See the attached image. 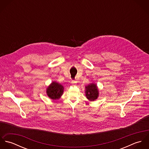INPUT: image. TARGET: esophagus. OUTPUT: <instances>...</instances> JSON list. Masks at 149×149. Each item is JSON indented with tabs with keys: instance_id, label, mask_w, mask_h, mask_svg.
I'll list each match as a JSON object with an SVG mask.
<instances>
[{
	"instance_id": "esophagus-1",
	"label": "esophagus",
	"mask_w": 149,
	"mask_h": 149,
	"mask_svg": "<svg viewBox=\"0 0 149 149\" xmlns=\"http://www.w3.org/2000/svg\"><path fill=\"white\" fill-rule=\"evenodd\" d=\"M71 83L73 84V85H76V81H72Z\"/></svg>"
}]
</instances>
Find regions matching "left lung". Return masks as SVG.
Wrapping results in <instances>:
<instances>
[{
  "label": "left lung",
  "instance_id": "obj_1",
  "mask_svg": "<svg viewBox=\"0 0 149 149\" xmlns=\"http://www.w3.org/2000/svg\"><path fill=\"white\" fill-rule=\"evenodd\" d=\"M85 96L90 101H94L99 96V91L96 84L91 83L85 86Z\"/></svg>",
  "mask_w": 149,
  "mask_h": 149
}]
</instances>
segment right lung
Segmentation results:
<instances>
[{
    "mask_svg": "<svg viewBox=\"0 0 149 149\" xmlns=\"http://www.w3.org/2000/svg\"><path fill=\"white\" fill-rule=\"evenodd\" d=\"M64 92V86L57 82H52L46 89L47 95L52 100H58Z\"/></svg>",
    "mask_w": 149,
    "mask_h": 149,
    "instance_id": "add662e5",
    "label": "right lung"
}]
</instances>
